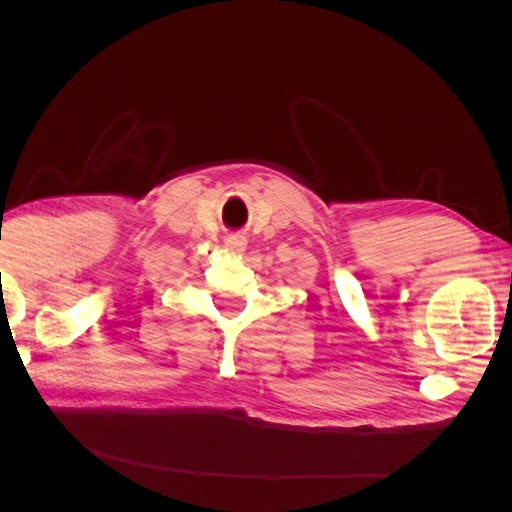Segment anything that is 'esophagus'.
<instances>
[{
  "label": "esophagus",
  "instance_id": "34e87169",
  "mask_svg": "<svg viewBox=\"0 0 512 512\" xmlns=\"http://www.w3.org/2000/svg\"><path fill=\"white\" fill-rule=\"evenodd\" d=\"M226 247L230 252H243L245 250V237H241V235L226 237Z\"/></svg>",
  "mask_w": 512,
  "mask_h": 512
}]
</instances>
